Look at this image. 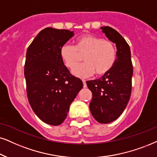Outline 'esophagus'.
I'll list each match as a JSON object with an SVG mask.
<instances>
[{
  "label": "esophagus",
  "instance_id": "1",
  "mask_svg": "<svg viewBox=\"0 0 157 157\" xmlns=\"http://www.w3.org/2000/svg\"><path fill=\"white\" fill-rule=\"evenodd\" d=\"M82 82H83V87H84V88H86V87H87L86 81H85V80H82Z\"/></svg>",
  "mask_w": 157,
  "mask_h": 157
}]
</instances>
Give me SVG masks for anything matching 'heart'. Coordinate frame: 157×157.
<instances>
[{"instance_id":"heart-1","label":"heart","mask_w":157,"mask_h":157,"mask_svg":"<svg viewBox=\"0 0 157 157\" xmlns=\"http://www.w3.org/2000/svg\"><path fill=\"white\" fill-rule=\"evenodd\" d=\"M59 54L67 68L72 69L78 63L81 56L84 55L85 63L73 69L75 76L80 78L96 75L106 74L117 61V48L112 42L93 35H84L77 38L75 45L64 44Z\"/></svg>"}]
</instances>
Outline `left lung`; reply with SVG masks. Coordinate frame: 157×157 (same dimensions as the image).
Masks as SVG:
<instances>
[{
  "label": "left lung",
  "instance_id": "1",
  "mask_svg": "<svg viewBox=\"0 0 157 157\" xmlns=\"http://www.w3.org/2000/svg\"><path fill=\"white\" fill-rule=\"evenodd\" d=\"M109 40L116 43L117 59L109 72L98 80L87 81L92 92L90 110L100 123L112 122L122 114L130 100L133 68L129 45L117 31L110 27H101Z\"/></svg>",
  "mask_w": 157,
  "mask_h": 157
}]
</instances>
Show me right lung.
<instances>
[{"label": "right lung", "instance_id": "obj_1", "mask_svg": "<svg viewBox=\"0 0 157 157\" xmlns=\"http://www.w3.org/2000/svg\"><path fill=\"white\" fill-rule=\"evenodd\" d=\"M74 32L46 27L38 33L26 53L25 77L29 104L43 122L59 125L71 103L82 88L81 80L71 75L59 50Z\"/></svg>", "mask_w": 157, "mask_h": 157}]
</instances>
